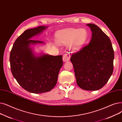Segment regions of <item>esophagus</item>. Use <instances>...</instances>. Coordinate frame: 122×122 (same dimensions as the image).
Instances as JSON below:
<instances>
[{"label": "esophagus", "mask_w": 122, "mask_h": 122, "mask_svg": "<svg viewBox=\"0 0 122 122\" xmlns=\"http://www.w3.org/2000/svg\"><path fill=\"white\" fill-rule=\"evenodd\" d=\"M62 60H63V61H65V62L68 61L69 60V56L67 54H64V55H63V56Z\"/></svg>", "instance_id": "obj_1"}]
</instances>
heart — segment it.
<instances>
[{
	"instance_id": "b5f03b06",
	"label": "heart",
	"mask_w": 122,
	"mask_h": 122,
	"mask_svg": "<svg viewBox=\"0 0 122 122\" xmlns=\"http://www.w3.org/2000/svg\"><path fill=\"white\" fill-rule=\"evenodd\" d=\"M56 42L61 45L68 44V48L72 51L79 50L86 43L88 33L85 29L69 28L60 30L55 35Z\"/></svg>"
}]
</instances>
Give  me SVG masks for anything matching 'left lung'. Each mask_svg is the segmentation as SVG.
Returning <instances> with one entry per match:
<instances>
[{"label":"left lung","mask_w":122,"mask_h":122,"mask_svg":"<svg viewBox=\"0 0 122 122\" xmlns=\"http://www.w3.org/2000/svg\"><path fill=\"white\" fill-rule=\"evenodd\" d=\"M92 32L89 44L71 55L76 83L85 90L100 89L113 72L114 52L106 34L93 24H87Z\"/></svg>","instance_id":"left-lung-1"}]
</instances>
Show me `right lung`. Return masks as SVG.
Instances as JSON below:
<instances>
[{
	"label": "right lung",
	"mask_w": 122,
	"mask_h": 122,
	"mask_svg": "<svg viewBox=\"0 0 122 122\" xmlns=\"http://www.w3.org/2000/svg\"><path fill=\"white\" fill-rule=\"evenodd\" d=\"M47 28L39 26L25 30L15 41L10 54L11 72L23 88L33 93L47 92L56 86L63 65L61 55L36 57L29 45L43 43L30 39Z\"/></svg>",
	"instance_id": "obj_1"
}]
</instances>
